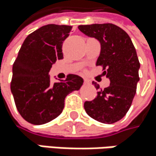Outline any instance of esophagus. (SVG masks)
I'll list each match as a JSON object with an SVG mask.
<instances>
[{
  "instance_id": "obj_1",
  "label": "esophagus",
  "mask_w": 156,
  "mask_h": 156,
  "mask_svg": "<svg viewBox=\"0 0 156 156\" xmlns=\"http://www.w3.org/2000/svg\"><path fill=\"white\" fill-rule=\"evenodd\" d=\"M84 82H85L86 84H90V81L89 80H84Z\"/></svg>"
}]
</instances>
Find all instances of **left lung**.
<instances>
[{
  "instance_id": "obj_1",
  "label": "left lung",
  "mask_w": 156,
  "mask_h": 156,
  "mask_svg": "<svg viewBox=\"0 0 156 156\" xmlns=\"http://www.w3.org/2000/svg\"><path fill=\"white\" fill-rule=\"evenodd\" d=\"M79 29L99 41L101 52L96 66H102L110 80L109 87L100 90L92 101L84 103L85 111L101 123L113 124L126 115L136 94L140 62L135 47L127 32L114 24L81 25ZM92 84L100 89L96 82Z\"/></svg>"
}]
</instances>
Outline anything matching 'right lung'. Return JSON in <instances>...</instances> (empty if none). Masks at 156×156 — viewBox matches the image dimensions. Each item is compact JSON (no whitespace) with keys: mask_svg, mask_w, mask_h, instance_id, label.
Here are the masks:
<instances>
[{"mask_svg":"<svg viewBox=\"0 0 156 156\" xmlns=\"http://www.w3.org/2000/svg\"><path fill=\"white\" fill-rule=\"evenodd\" d=\"M71 26L50 24L32 32L24 41L13 65L11 91L21 116L33 125H42L63 111L67 94L79 90L83 79L68 75L66 80L51 83V66L64 58L62 45Z\"/></svg>","mask_w":156,"mask_h":156,"instance_id":"obj_1","label":"right lung"}]
</instances>
